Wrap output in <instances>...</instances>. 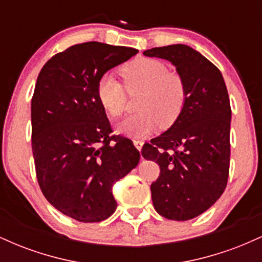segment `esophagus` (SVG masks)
I'll list each match as a JSON object with an SVG mask.
<instances>
[{
  "label": "esophagus",
  "instance_id": "esophagus-1",
  "mask_svg": "<svg viewBox=\"0 0 262 262\" xmlns=\"http://www.w3.org/2000/svg\"><path fill=\"white\" fill-rule=\"evenodd\" d=\"M133 143H134V145H135V148H137L138 150H141V148H143V144H144V141L143 140H140V139H133Z\"/></svg>",
  "mask_w": 262,
  "mask_h": 262
}]
</instances>
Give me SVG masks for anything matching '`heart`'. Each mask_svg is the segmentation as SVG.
Masks as SVG:
<instances>
[{"label":"heart","mask_w":262,"mask_h":262,"mask_svg":"<svg viewBox=\"0 0 262 262\" xmlns=\"http://www.w3.org/2000/svg\"><path fill=\"white\" fill-rule=\"evenodd\" d=\"M128 93L141 92L137 110L117 125L119 133L129 137H146L158 128H167L177 121L186 102V89L181 77L169 73L161 61L139 59L121 70ZM98 103L111 118H119L125 111V91L111 75L102 76L96 89Z\"/></svg>","instance_id":"b5f03b06"}]
</instances>
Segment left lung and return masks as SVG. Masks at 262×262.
Listing matches in <instances>:
<instances>
[{"label": "left lung", "instance_id": "obj_1", "mask_svg": "<svg viewBox=\"0 0 262 262\" xmlns=\"http://www.w3.org/2000/svg\"><path fill=\"white\" fill-rule=\"evenodd\" d=\"M143 54L169 60L185 83L180 117L146 143L141 155L160 166V176L150 187L156 212L171 221H188L212 207L227 187L231 119L227 86L217 66L188 45Z\"/></svg>", "mask_w": 262, "mask_h": 262}]
</instances>
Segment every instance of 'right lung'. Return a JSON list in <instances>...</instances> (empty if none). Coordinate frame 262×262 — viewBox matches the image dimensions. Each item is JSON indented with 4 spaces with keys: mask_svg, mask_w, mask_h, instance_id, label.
<instances>
[{
    "mask_svg": "<svg viewBox=\"0 0 262 262\" xmlns=\"http://www.w3.org/2000/svg\"><path fill=\"white\" fill-rule=\"evenodd\" d=\"M138 53L89 41L48 60L32 98V150L39 187L62 214L83 223L107 219L117 208L114 182L138 165L132 140L111 135L96 89L108 70Z\"/></svg>",
    "mask_w": 262,
    "mask_h": 262,
    "instance_id": "1",
    "label": "right lung"
}]
</instances>
